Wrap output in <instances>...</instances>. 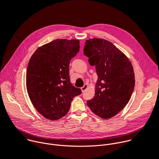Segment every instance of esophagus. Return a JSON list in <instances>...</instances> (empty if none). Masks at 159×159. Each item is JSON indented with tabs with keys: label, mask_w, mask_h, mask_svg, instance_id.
I'll return each mask as SVG.
<instances>
[{
	"label": "esophagus",
	"mask_w": 159,
	"mask_h": 159,
	"mask_svg": "<svg viewBox=\"0 0 159 159\" xmlns=\"http://www.w3.org/2000/svg\"><path fill=\"white\" fill-rule=\"evenodd\" d=\"M88 84H85L84 85V86H83V87L81 88V89L82 92H84V91L88 88Z\"/></svg>",
	"instance_id": "obj_1"
}]
</instances>
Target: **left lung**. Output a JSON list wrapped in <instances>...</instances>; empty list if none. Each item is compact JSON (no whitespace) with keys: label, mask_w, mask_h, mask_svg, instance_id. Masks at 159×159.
I'll use <instances>...</instances> for the list:
<instances>
[{"label":"left lung","mask_w":159,"mask_h":159,"mask_svg":"<svg viewBox=\"0 0 159 159\" xmlns=\"http://www.w3.org/2000/svg\"><path fill=\"white\" fill-rule=\"evenodd\" d=\"M84 54L98 75L94 98L87 101L93 113L103 119L116 116L128 103L135 86L129 59L112 43L94 38L85 42Z\"/></svg>","instance_id":"1"}]
</instances>
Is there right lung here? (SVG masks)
Masks as SVG:
<instances>
[{
    "mask_svg": "<svg viewBox=\"0 0 159 159\" xmlns=\"http://www.w3.org/2000/svg\"><path fill=\"white\" fill-rule=\"evenodd\" d=\"M80 50L78 40L57 39L40 47L31 57L26 86L31 102L44 117L55 120L68 112L81 91L71 83L69 65Z\"/></svg>",
    "mask_w": 159,
    "mask_h": 159,
    "instance_id": "add662e5",
    "label": "right lung"
}]
</instances>
